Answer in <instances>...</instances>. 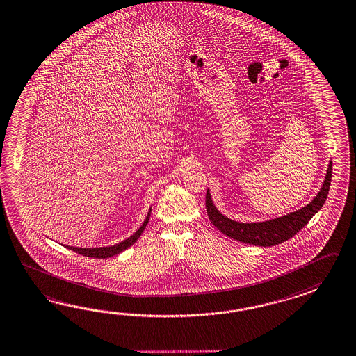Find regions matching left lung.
Segmentation results:
<instances>
[{
    "label": "left lung",
    "mask_w": 356,
    "mask_h": 356,
    "mask_svg": "<svg viewBox=\"0 0 356 356\" xmlns=\"http://www.w3.org/2000/svg\"><path fill=\"white\" fill-rule=\"evenodd\" d=\"M331 180L332 161H330L323 185L318 191L316 197L309 204L302 207L299 211H295L291 213L277 217L268 221L244 223V222L231 220L225 214H222L217 209V207L214 206L209 189L207 190V212L211 222L221 231L222 234L236 241L257 246L278 245L286 240L291 238L293 235H296L310 221V218L323 207L330 191Z\"/></svg>",
    "instance_id": "8db88e82"
}]
</instances>
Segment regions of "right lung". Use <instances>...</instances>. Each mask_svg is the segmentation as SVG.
Returning <instances> with one entry per match:
<instances>
[{
    "mask_svg": "<svg viewBox=\"0 0 356 356\" xmlns=\"http://www.w3.org/2000/svg\"><path fill=\"white\" fill-rule=\"evenodd\" d=\"M150 212H152V207H150L148 214H147L145 220L143 222L142 226L136 229L131 236L127 237L125 240H122L119 244L110 246H99V248H78V246L70 245L63 246L67 248V249H70L72 252H75V253L81 254V255L89 257V258H99V259H101V258H111V257H113V255H118V254L121 253V252L127 250V248H130V246L133 245L135 241L140 237L143 231H144L145 226H147V223L149 221Z\"/></svg>",
    "mask_w": 356,
    "mask_h": 356,
    "instance_id": "add662e5",
    "label": "right lung"
}]
</instances>
